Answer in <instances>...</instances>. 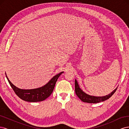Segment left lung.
Listing matches in <instances>:
<instances>
[{
	"instance_id": "1",
	"label": "left lung",
	"mask_w": 129,
	"mask_h": 129,
	"mask_svg": "<svg viewBox=\"0 0 129 129\" xmlns=\"http://www.w3.org/2000/svg\"><path fill=\"white\" fill-rule=\"evenodd\" d=\"M117 88H116L114 91H112L109 95L99 97V96H93L87 94L82 91V90L80 88L79 85L78 84L76 80H75V91L76 95L83 102H86L89 103H97L101 102H103L105 100L109 99L111 97L112 95L115 92Z\"/></svg>"
}]
</instances>
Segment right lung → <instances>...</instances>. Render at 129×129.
<instances>
[{"label": "right lung", "instance_id": "obj_1", "mask_svg": "<svg viewBox=\"0 0 129 129\" xmlns=\"http://www.w3.org/2000/svg\"><path fill=\"white\" fill-rule=\"evenodd\" d=\"M63 72L57 74L54 76L52 79L50 80L44 86L33 89H21L16 87L11 81L9 80L8 77L6 76L7 80L11 85L12 88L13 89L14 92L19 98L27 102H40V101H44L47 98L51 95L54 88L55 87L56 81L58 77L60 76Z\"/></svg>", "mask_w": 129, "mask_h": 129}]
</instances>
